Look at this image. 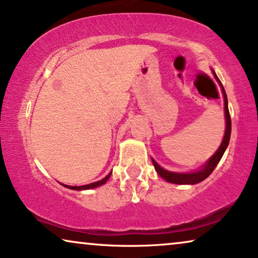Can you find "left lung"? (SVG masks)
Returning <instances> with one entry per match:
<instances>
[{
    "label": "left lung",
    "mask_w": 258,
    "mask_h": 258,
    "mask_svg": "<svg viewBox=\"0 0 258 258\" xmlns=\"http://www.w3.org/2000/svg\"><path fill=\"white\" fill-rule=\"evenodd\" d=\"M215 79L218 81L220 86L222 88V93H223V97H224V112H225V134L223 137V141H222L220 148H218L216 153L214 154V156H211L209 161L207 162L206 165H203V168L199 171H194V172H186V174H181V172H172V171H168L160 167L155 160L151 158L153 161V164L155 167V170L157 171V174L161 176L162 178H164L167 182L170 183H175V184H196V183H200L206 179L208 176H209L211 172L214 171V169L216 168V165L218 164V162L221 161L222 156H223L225 149H227L229 141H230V134H231V118H230V114H229V109H228V98H227V94H225V90L223 86H222L221 81L218 80V77L216 76V74H214Z\"/></svg>",
    "instance_id": "left-lung-1"
}]
</instances>
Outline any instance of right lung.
<instances>
[{"label":"right lung","mask_w":258,"mask_h":258,"mask_svg":"<svg viewBox=\"0 0 258 258\" xmlns=\"http://www.w3.org/2000/svg\"><path fill=\"white\" fill-rule=\"evenodd\" d=\"M110 175H111V172H110V174H108L107 176H105V177H104L103 179H101V181H98V182H94V183H90V184H87V185H81V186H72V185H66V184H63V185H64L66 188H68V189H73V190H87V189H94V188H97V186H100V185H102V184H104V183L108 181V178L110 177Z\"/></svg>","instance_id":"1"}]
</instances>
